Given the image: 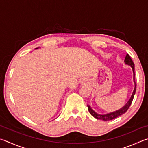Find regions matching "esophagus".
<instances>
[{"label":"esophagus","mask_w":148,"mask_h":148,"mask_svg":"<svg viewBox=\"0 0 148 148\" xmlns=\"http://www.w3.org/2000/svg\"><path fill=\"white\" fill-rule=\"evenodd\" d=\"M84 82H85V81H84V82H82V83H84Z\"/></svg>","instance_id":"obj_1"}]
</instances>
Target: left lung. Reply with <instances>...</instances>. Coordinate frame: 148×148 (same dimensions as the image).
I'll use <instances>...</instances> for the list:
<instances>
[{
    "label": "left lung",
    "mask_w": 148,
    "mask_h": 148,
    "mask_svg": "<svg viewBox=\"0 0 148 148\" xmlns=\"http://www.w3.org/2000/svg\"><path fill=\"white\" fill-rule=\"evenodd\" d=\"M124 62L125 64H127V65L131 66V68H132V69H133V81H134V83H135V88H134L133 94L131 96L130 100L127 102V103H126L124 106L122 107L121 109H120L119 110H117V111H116L110 112V113L106 114H98L97 112H96L93 109H92V108H91L90 106H88V105L87 107H88V112H89L90 114L92 115L93 117H95V119H98V120H104V121H109V120H113L114 119H116V118L121 116L122 114H124L125 112L127 111L129 107H130L131 103H132L134 96H135V94L136 92V84L135 80V65H134L133 61H132V60H131V58L129 54L126 55L125 58Z\"/></svg>",
    "instance_id": "left-lung-1"
}]
</instances>
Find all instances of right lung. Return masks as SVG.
<instances>
[{
    "label": "right lung",
    "instance_id": "1",
    "mask_svg": "<svg viewBox=\"0 0 148 148\" xmlns=\"http://www.w3.org/2000/svg\"><path fill=\"white\" fill-rule=\"evenodd\" d=\"M37 48H36V49H37Z\"/></svg>",
    "mask_w": 148,
    "mask_h": 148
}]
</instances>
